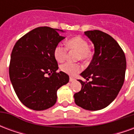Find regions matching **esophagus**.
Here are the masks:
<instances>
[{"label":"esophagus","mask_w":134,"mask_h":134,"mask_svg":"<svg viewBox=\"0 0 134 134\" xmlns=\"http://www.w3.org/2000/svg\"><path fill=\"white\" fill-rule=\"evenodd\" d=\"M75 80V79L74 78V77H70V82H74Z\"/></svg>","instance_id":"obj_1"}]
</instances>
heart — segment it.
Returning a JSON list of instances; mask_svg holds the SVG:
<instances>
[{
	"mask_svg": "<svg viewBox=\"0 0 134 134\" xmlns=\"http://www.w3.org/2000/svg\"><path fill=\"white\" fill-rule=\"evenodd\" d=\"M66 47L68 50H74L77 52V60L87 62L91 57L87 41L80 36H76L68 40L66 42ZM54 55L58 62H63L67 57V49L62 45H57L54 50ZM60 70L67 75L73 76L80 72L82 67L78 63H65L61 65Z\"/></svg>",
	"mask_w": 134,
	"mask_h": 134,
	"instance_id": "1",
	"label": "heart"
}]
</instances>
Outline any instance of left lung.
Here are the masks:
<instances>
[{"instance_id": "obj_1", "label": "left lung", "mask_w": 134, "mask_h": 134, "mask_svg": "<svg viewBox=\"0 0 134 134\" xmlns=\"http://www.w3.org/2000/svg\"><path fill=\"white\" fill-rule=\"evenodd\" d=\"M94 45L93 59L80 74L81 90L74 95L76 105L88 110H98L109 105L123 86L126 70L124 51L108 34L98 30L85 31Z\"/></svg>"}]
</instances>
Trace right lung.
<instances>
[{"label": "right lung", "mask_w": 134, "mask_h": 134, "mask_svg": "<svg viewBox=\"0 0 134 134\" xmlns=\"http://www.w3.org/2000/svg\"><path fill=\"white\" fill-rule=\"evenodd\" d=\"M62 30L36 28L17 41L10 56L9 76L16 96L30 109L44 110L57 102V92L70 77L58 70L54 50L65 37ZM49 76H48V75Z\"/></svg>", "instance_id": "1"}]
</instances>
